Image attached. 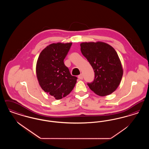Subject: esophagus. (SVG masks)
<instances>
[{
  "instance_id": "1",
  "label": "esophagus",
  "mask_w": 149,
  "mask_h": 149,
  "mask_svg": "<svg viewBox=\"0 0 149 149\" xmlns=\"http://www.w3.org/2000/svg\"><path fill=\"white\" fill-rule=\"evenodd\" d=\"M78 78L79 79H81V80H82L83 79V74H80L79 76H78Z\"/></svg>"
}]
</instances>
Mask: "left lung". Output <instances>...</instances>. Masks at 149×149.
<instances>
[{
  "instance_id": "left-lung-1",
  "label": "left lung",
  "mask_w": 149,
  "mask_h": 149,
  "mask_svg": "<svg viewBox=\"0 0 149 149\" xmlns=\"http://www.w3.org/2000/svg\"><path fill=\"white\" fill-rule=\"evenodd\" d=\"M81 52L92 66L94 79L88 83L96 94L106 96L114 92L120 84L123 69L116 50L102 42H83Z\"/></svg>"
}]
</instances>
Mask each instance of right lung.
<instances>
[{
    "mask_svg": "<svg viewBox=\"0 0 149 149\" xmlns=\"http://www.w3.org/2000/svg\"><path fill=\"white\" fill-rule=\"evenodd\" d=\"M72 43H52L41 51L36 65V74L43 90L56 99L71 92L77 77L72 76L64 63Z\"/></svg>",
    "mask_w": 149,
    "mask_h": 149,
    "instance_id": "obj_1",
    "label": "right lung"
}]
</instances>
